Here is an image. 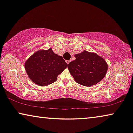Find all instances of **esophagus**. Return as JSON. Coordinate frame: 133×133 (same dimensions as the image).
Masks as SVG:
<instances>
[{
	"mask_svg": "<svg viewBox=\"0 0 133 133\" xmlns=\"http://www.w3.org/2000/svg\"><path fill=\"white\" fill-rule=\"evenodd\" d=\"M70 61H66V62L67 64H68V63L70 62Z\"/></svg>",
	"mask_w": 133,
	"mask_h": 133,
	"instance_id": "obj_1",
	"label": "esophagus"
}]
</instances>
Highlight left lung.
Instances as JSON below:
<instances>
[{"mask_svg":"<svg viewBox=\"0 0 133 133\" xmlns=\"http://www.w3.org/2000/svg\"><path fill=\"white\" fill-rule=\"evenodd\" d=\"M74 56L76 60L69 63L68 68L76 82L90 87L99 82L105 77L108 65L102 57L87 51Z\"/></svg>","mask_w":133,"mask_h":133,"instance_id":"8db88e82","label":"left lung"}]
</instances>
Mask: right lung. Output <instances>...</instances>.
<instances>
[{"mask_svg": "<svg viewBox=\"0 0 133 133\" xmlns=\"http://www.w3.org/2000/svg\"><path fill=\"white\" fill-rule=\"evenodd\" d=\"M67 66L62 56L54 53L51 48L36 52L25 63L28 77L36 84L42 87L57 81L58 75Z\"/></svg>", "mask_w": 133, "mask_h": 133, "instance_id": "obj_1", "label": "right lung"}]
</instances>
